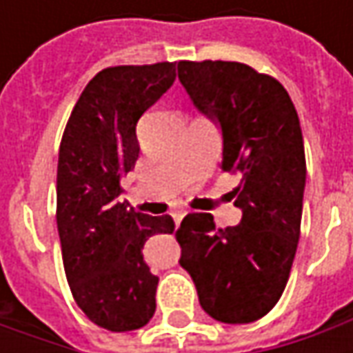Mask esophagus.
<instances>
[{"mask_svg":"<svg viewBox=\"0 0 353 353\" xmlns=\"http://www.w3.org/2000/svg\"><path fill=\"white\" fill-rule=\"evenodd\" d=\"M184 214H186V212H183V210L174 212V214H172V218H174V224H176V225L181 224V220L184 218Z\"/></svg>","mask_w":353,"mask_h":353,"instance_id":"esophagus-1","label":"esophagus"}]
</instances>
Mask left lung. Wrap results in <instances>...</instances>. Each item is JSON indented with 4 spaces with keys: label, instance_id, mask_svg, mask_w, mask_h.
<instances>
[{
    "label": "left lung",
    "instance_id": "obj_1",
    "mask_svg": "<svg viewBox=\"0 0 353 353\" xmlns=\"http://www.w3.org/2000/svg\"><path fill=\"white\" fill-rule=\"evenodd\" d=\"M179 78L222 128V170L241 179V222L216 228L210 214H188L174 234L179 263L212 319L248 324L277 305L291 275L306 183L301 121L277 78L243 62L181 61Z\"/></svg>",
    "mask_w": 353,
    "mask_h": 353
}]
</instances>
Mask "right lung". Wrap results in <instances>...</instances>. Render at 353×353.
I'll list each match as a JSON object with an SVG mask.
<instances>
[{"label":"right lung","instance_id":"right-lung-1","mask_svg":"<svg viewBox=\"0 0 353 353\" xmlns=\"http://www.w3.org/2000/svg\"><path fill=\"white\" fill-rule=\"evenodd\" d=\"M176 62L110 66L80 94L62 133L57 225L76 305L112 332L145 326L155 314L159 277L143 261L170 216H147L119 202L121 181L139 157L137 121L172 86Z\"/></svg>","mask_w":353,"mask_h":353}]
</instances>
